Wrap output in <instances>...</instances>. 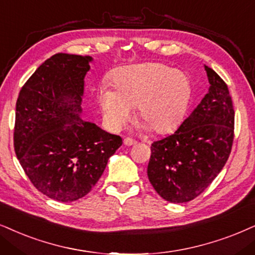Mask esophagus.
I'll return each instance as SVG.
<instances>
[{"label": "esophagus", "mask_w": 255, "mask_h": 255, "mask_svg": "<svg viewBox=\"0 0 255 255\" xmlns=\"http://www.w3.org/2000/svg\"><path fill=\"white\" fill-rule=\"evenodd\" d=\"M136 143V141L133 140V138H129V137H126L124 138V144L125 146H133V144Z\"/></svg>", "instance_id": "esophagus-1"}]
</instances>
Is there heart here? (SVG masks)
Returning <instances> with one entry per match:
<instances>
[{
	"label": "heart",
	"instance_id": "obj_1",
	"mask_svg": "<svg viewBox=\"0 0 255 255\" xmlns=\"http://www.w3.org/2000/svg\"><path fill=\"white\" fill-rule=\"evenodd\" d=\"M115 89L102 85L99 105L106 125L118 130L128 122L134 108L142 120L140 129L169 133L181 124L192 98V83L182 70L159 62L121 68L113 77Z\"/></svg>",
	"mask_w": 255,
	"mask_h": 255
}]
</instances>
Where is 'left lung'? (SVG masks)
Segmentation results:
<instances>
[{
	"instance_id": "left-lung-1",
	"label": "left lung",
	"mask_w": 255,
	"mask_h": 255,
	"mask_svg": "<svg viewBox=\"0 0 255 255\" xmlns=\"http://www.w3.org/2000/svg\"><path fill=\"white\" fill-rule=\"evenodd\" d=\"M208 93L175 133L151 143L147 167L157 194L173 204L201 194L224 168L234 137V109L227 85L205 66Z\"/></svg>"
}]
</instances>
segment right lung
<instances>
[{
	"mask_svg": "<svg viewBox=\"0 0 255 255\" xmlns=\"http://www.w3.org/2000/svg\"><path fill=\"white\" fill-rule=\"evenodd\" d=\"M92 62V56L55 54L29 77L16 102V156L31 183L56 201L88 194L122 144L119 135L81 119Z\"/></svg>",
	"mask_w": 255,
	"mask_h": 255,
	"instance_id": "add662e5",
	"label": "right lung"
}]
</instances>
